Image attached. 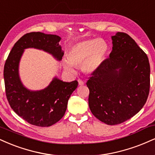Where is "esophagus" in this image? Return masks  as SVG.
Here are the masks:
<instances>
[{
	"label": "esophagus",
	"mask_w": 155,
	"mask_h": 155,
	"mask_svg": "<svg viewBox=\"0 0 155 155\" xmlns=\"http://www.w3.org/2000/svg\"><path fill=\"white\" fill-rule=\"evenodd\" d=\"M78 82H79V86H83L84 84V82L82 80H81V79H78Z\"/></svg>",
	"instance_id": "1"
}]
</instances>
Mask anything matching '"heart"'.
<instances>
[{"instance_id": "1", "label": "heart", "mask_w": 155, "mask_h": 155, "mask_svg": "<svg viewBox=\"0 0 155 155\" xmlns=\"http://www.w3.org/2000/svg\"><path fill=\"white\" fill-rule=\"evenodd\" d=\"M109 51L107 42L102 38L91 39L77 42L71 48L67 59L63 61L65 70L74 72L73 66H82V71L92 74L102 66Z\"/></svg>"}]
</instances>
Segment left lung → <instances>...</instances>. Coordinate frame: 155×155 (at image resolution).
<instances>
[{
	"label": "left lung",
	"mask_w": 155,
	"mask_h": 155,
	"mask_svg": "<svg viewBox=\"0 0 155 155\" xmlns=\"http://www.w3.org/2000/svg\"><path fill=\"white\" fill-rule=\"evenodd\" d=\"M109 58L92 73L87 85L92 114L107 125H117L139 113L146 103L150 87L147 54L129 35L111 37Z\"/></svg>",
	"instance_id": "1"
}]
</instances>
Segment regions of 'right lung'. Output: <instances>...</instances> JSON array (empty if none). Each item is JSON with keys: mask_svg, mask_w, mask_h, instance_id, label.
I'll use <instances>...</instances> for the list:
<instances>
[{"mask_svg": "<svg viewBox=\"0 0 155 155\" xmlns=\"http://www.w3.org/2000/svg\"><path fill=\"white\" fill-rule=\"evenodd\" d=\"M61 40L55 35L40 31L27 33L15 43L5 61L3 77L9 105L18 116L34 126L48 127L63 118L68 99L77 88L78 81L65 82L54 77L46 88L30 90L24 87L20 79V60L24 50L35 48L47 52L57 61H61L64 53L59 45Z\"/></svg>", "mask_w": 155, "mask_h": 155, "instance_id": "1", "label": "right lung"}]
</instances>
